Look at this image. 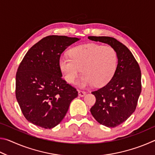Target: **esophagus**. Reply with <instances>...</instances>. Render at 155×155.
<instances>
[{
	"label": "esophagus",
	"instance_id": "esophagus-1",
	"mask_svg": "<svg viewBox=\"0 0 155 155\" xmlns=\"http://www.w3.org/2000/svg\"><path fill=\"white\" fill-rule=\"evenodd\" d=\"M78 96L81 97H83L86 94V91H83V90H78Z\"/></svg>",
	"mask_w": 155,
	"mask_h": 155
}]
</instances>
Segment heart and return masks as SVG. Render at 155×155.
Returning a JSON list of instances; mask_svg holds the SVG:
<instances>
[{
  "label": "heart",
  "instance_id": "b5f03b06",
  "mask_svg": "<svg viewBox=\"0 0 155 155\" xmlns=\"http://www.w3.org/2000/svg\"><path fill=\"white\" fill-rule=\"evenodd\" d=\"M70 56L59 58V65L67 82L74 83L81 70L82 86H103L111 79L116 70L117 56L109 45L87 44L72 48Z\"/></svg>",
  "mask_w": 155,
  "mask_h": 155
}]
</instances>
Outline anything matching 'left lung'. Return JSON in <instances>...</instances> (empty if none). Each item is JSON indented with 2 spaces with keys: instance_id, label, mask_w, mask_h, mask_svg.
<instances>
[{
  "instance_id": "obj_1",
  "label": "left lung",
  "mask_w": 155,
  "mask_h": 155,
  "mask_svg": "<svg viewBox=\"0 0 155 155\" xmlns=\"http://www.w3.org/2000/svg\"><path fill=\"white\" fill-rule=\"evenodd\" d=\"M90 40L109 44L116 51L117 65L111 81L91 94L96 103L93 117L105 127L114 128L125 122L135 111L141 91V70L129 49L111 37L89 36Z\"/></svg>"
}]
</instances>
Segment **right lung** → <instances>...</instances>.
<instances>
[{"label": "right lung", "mask_w": 155, "mask_h": 155, "mask_svg": "<svg viewBox=\"0 0 155 155\" xmlns=\"http://www.w3.org/2000/svg\"><path fill=\"white\" fill-rule=\"evenodd\" d=\"M80 39L49 35L28 50L15 76V97L28 122L52 128L64 119L78 91L62 78L61 54Z\"/></svg>", "instance_id": "add662e5"}]
</instances>
